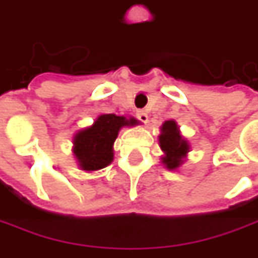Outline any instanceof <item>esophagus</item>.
<instances>
[{
    "label": "esophagus",
    "mask_w": 258,
    "mask_h": 258,
    "mask_svg": "<svg viewBox=\"0 0 258 258\" xmlns=\"http://www.w3.org/2000/svg\"><path fill=\"white\" fill-rule=\"evenodd\" d=\"M136 117H138L142 123H148V120H149V116H148V113H146L145 110H138V112H136Z\"/></svg>",
    "instance_id": "1"
}]
</instances>
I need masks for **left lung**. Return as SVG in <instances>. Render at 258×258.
<instances>
[{"label": "left lung", "mask_w": 258, "mask_h": 258, "mask_svg": "<svg viewBox=\"0 0 258 258\" xmlns=\"http://www.w3.org/2000/svg\"><path fill=\"white\" fill-rule=\"evenodd\" d=\"M158 141L164 152L161 156L162 165L169 171L179 169V166L186 161L191 146L181 135L179 126L175 120H165L161 126V134L158 136Z\"/></svg>", "instance_id": "1"}]
</instances>
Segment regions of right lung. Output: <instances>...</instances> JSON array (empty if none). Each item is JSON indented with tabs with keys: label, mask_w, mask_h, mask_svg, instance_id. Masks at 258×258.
I'll list each match as a JSON object with an SVG mask.
<instances>
[{
	"label": "right lung",
	"mask_w": 258,
	"mask_h": 258,
	"mask_svg": "<svg viewBox=\"0 0 258 258\" xmlns=\"http://www.w3.org/2000/svg\"><path fill=\"white\" fill-rule=\"evenodd\" d=\"M139 123L135 117L104 113L96 117L93 124L80 129L73 136V155L82 171L94 172L113 161V144L119 131Z\"/></svg>",
	"instance_id": "obj_1"
}]
</instances>
